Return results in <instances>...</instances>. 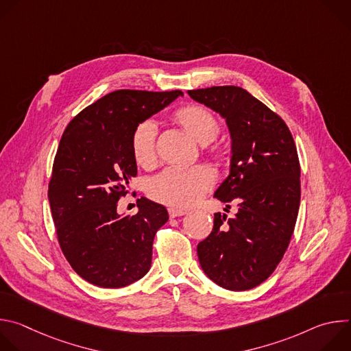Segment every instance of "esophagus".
I'll return each mask as SVG.
<instances>
[{"mask_svg":"<svg viewBox=\"0 0 351 351\" xmlns=\"http://www.w3.org/2000/svg\"><path fill=\"white\" fill-rule=\"evenodd\" d=\"M168 213H169V217H171V218L182 217V215H184V214H186V211H184V210H180V208H175V207H171V208L168 210Z\"/></svg>","mask_w":351,"mask_h":351,"instance_id":"1","label":"esophagus"}]
</instances>
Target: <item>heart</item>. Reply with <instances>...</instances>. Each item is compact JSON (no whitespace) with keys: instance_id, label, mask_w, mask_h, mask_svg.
Returning a JSON list of instances; mask_svg holds the SVG:
<instances>
[{"instance_id":"1","label":"heart","mask_w":351,"mask_h":351,"mask_svg":"<svg viewBox=\"0 0 351 351\" xmlns=\"http://www.w3.org/2000/svg\"><path fill=\"white\" fill-rule=\"evenodd\" d=\"M178 121L198 141L207 143L219 132L217 118L202 106H187L176 112ZM157 122L152 118L137 123L132 134V153L137 164L147 167L157 158ZM215 183V173L208 165L190 168L169 167L148 182L147 191L154 199L171 207H190Z\"/></svg>"}]
</instances>
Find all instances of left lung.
<instances>
[{
    "label": "left lung",
    "mask_w": 351,
    "mask_h": 351,
    "mask_svg": "<svg viewBox=\"0 0 351 351\" xmlns=\"http://www.w3.org/2000/svg\"><path fill=\"white\" fill-rule=\"evenodd\" d=\"M187 93L226 119L230 173L214 195L239 207L232 218L214 214L211 234L197 245L199 264L223 289H253L276 269L294 232L302 195L295 143L285 121L241 87Z\"/></svg>",
    "instance_id": "8db88e82"
}]
</instances>
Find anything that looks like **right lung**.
Wrapping results in <instances>:
<instances>
[{"label":"right lung","mask_w":351,"mask_h":351,"mask_svg":"<svg viewBox=\"0 0 351 351\" xmlns=\"http://www.w3.org/2000/svg\"><path fill=\"white\" fill-rule=\"evenodd\" d=\"M180 90H117L80 111L66 126L53 164L48 199L62 253L84 280L125 287L152 265L164 206L141 197L138 213L119 217V198L137 175L132 134L138 122L172 103Z\"/></svg>","instance_id":"add662e5"}]
</instances>
